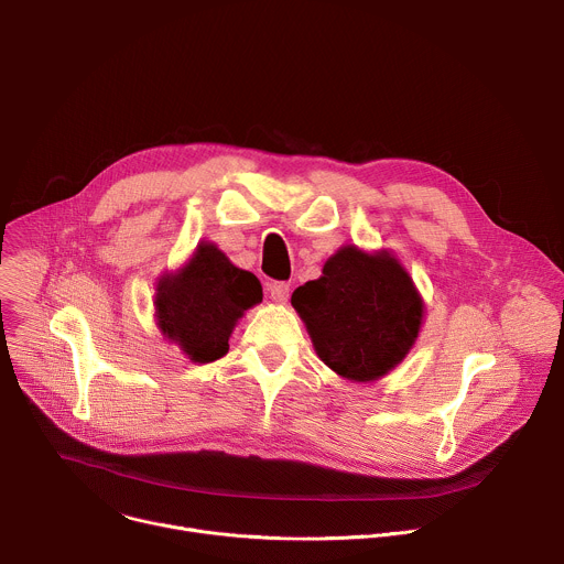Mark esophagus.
Returning a JSON list of instances; mask_svg holds the SVG:
<instances>
[{"instance_id": "1", "label": "esophagus", "mask_w": 564, "mask_h": 564, "mask_svg": "<svg viewBox=\"0 0 564 564\" xmlns=\"http://www.w3.org/2000/svg\"><path fill=\"white\" fill-rule=\"evenodd\" d=\"M268 292H270V296H272L276 303H285L288 296H290V283H285V281H272V283H268Z\"/></svg>"}]
</instances>
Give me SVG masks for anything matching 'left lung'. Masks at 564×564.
<instances>
[{
	"instance_id": "obj_1",
	"label": "left lung",
	"mask_w": 564,
	"mask_h": 564,
	"mask_svg": "<svg viewBox=\"0 0 564 564\" xmlns=\"http://www.w3.org/2000/svg\"><path fill=\"white\" fill-rule=\"evenodd\" d=\"M314 350L335 372L370 381L406 357L422 326V299L392 257L344 248L324 276L292 294Z\"/></svg>"
}]
</instances>
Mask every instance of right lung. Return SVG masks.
I'll return each instance as SVG.
<instances>
[{
	"label": "right lung",
	"mask_w": 564,
	"mask_h": 564,
	"mask_svg": "<svg viewBox=\"0 0 564 564\" xmlns=\"http://www.w3.org/2000/svg\"><path fill=\"white\" fill-rule=\"evenodd\" d=\"M261 299L263 288L252 272L234 268L216 246L203 243L178 274L158 283V324L192 361L207 364L229 350L234 324Z\"/></svg>",
	"instance_id": "1"
}]
</instances>
